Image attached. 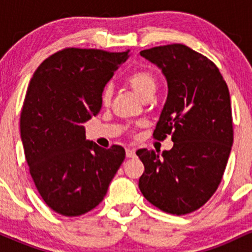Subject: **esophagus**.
<instances>
[{
  "mask_svg": "<svg viewBox=\"0 0 252 252\" xmlns=\"http://www.w3.org/2000/svg\"><path fill=\"white\" fill-rule=\"evenodd\" d=\"M126 158H135V155H136L135 149H132V148H126Z\"/></svg>",
  "mask_w": 252,
  "mask_h": 252,
  "instance_id": "esophagus-1",
  "label": "esophagus"
}]
</instances>
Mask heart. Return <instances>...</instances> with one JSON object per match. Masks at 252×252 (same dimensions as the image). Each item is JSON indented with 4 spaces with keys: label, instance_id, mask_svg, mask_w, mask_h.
Returning a JSON list of instances; mask_svg holds the SVG:
<instances>
[{
    "label": "heart",
    "instance_id": "1",
    "mask_svg": "<svg viewBox=\"0 0 252 252\" xmlns=\"http://www.w3.org/2000/svg\"><path fill=\"white\" fill-rule=\"evenodd\" d=\"M126 85H128L138 97L142 98V99L148 96H153V94H155L156 88H158V78H156V76L152 71L144 70V68L131 72V73L126 78ZM111 86L106 85L105 88L103 89L102 96H100L103 105H108L110 103V99H111Z\"/></svg>",
    "mask_w": 252,
    "mask_h": 252
}]
</instances>
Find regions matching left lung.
Instances as JSON below:
<instances>
[{
	"label": "left lung",
	"mask_w": 252,
	"mask_h": 252,
	"mask_svg": "<svg viewBox=\"0 0 252 252\" xmlns=\"http://www.w3.org/2000/svg\"><path fill=\"white\" fill-rule=\"evenodd\" d=\"M162 70L168 96L154 130L172 135L170 150L138 149L144 164L138 187L161 211L181 216L200 209L220 184L233 143L230 92L219 68L181 43L141 51Z\"/></svg>",
	"instance_id": "8db88e82"
}]
</instances>
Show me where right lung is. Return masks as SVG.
Wrapping results in <instances>:
<instances>
[{"label": "right lung", "instance_id": "1", "mask_svg": "<svg viewBox=\"0 0 252 252\" xmlns=\"http://www.w3.org/2000/svg\"><path fill=\"white\" fill-rule=\"evenodd\" d=\"M129 51L63 48L32 77L20 118L30 173L43 201L77 217L103 200L126 158L121 146L104 149L85 137L83 124L102 108V92Z\"/></svg>", "mask_w": 252, "mask_h": 252}]
</instances>
